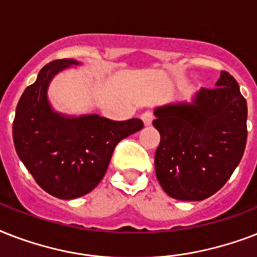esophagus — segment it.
Returning <instances> with one entry per match:
<instances>
[{
    "instance_id": "esophagus-1",
    "label": "esophagus",
    "mask_w": 257,
    "mask_h": 257,
    "mask_svg": "<svg viewBox=\"0 0 257 257\" xmlns=\"http://www.w3.org/2000/svg\"><path fill=\"white\" fill-rule=\"evenodd\" d=\"M141 120H143V122H144L145 126H149V125L152 124V121H153L152 113H151V112H144V113H143V114H141Z\"/></svg>"
}]
</instances>
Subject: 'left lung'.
I'll use <instances>...</instances> for the list:
<instances>
[{
    "label": "left lung",
    "mask_w": 257,
    "mask_h": 257,
    "mask_svg": "<svg viewBox=\"0 0 257 257\" xmlns=\"http://www.w3.org/2000/svg\"><path fill=\"white\" fill-rule=\"evenodd\" d=\"M160 132L155 171L167 195L200 201L231 177L247 144V101L231 74L221 72L215 89L201 88L191 101L153 110Z\"/></svg>",
    "instance_id": "obj_1"
}]
</instances>
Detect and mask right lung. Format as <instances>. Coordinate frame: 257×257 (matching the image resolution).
<instances>
[{"label":"right lung","mask_w":257,"mask_h":257,"mask_svg":"<svg viewBox=\"0 0 257 257\" xmlns=\"http://www.w3.org/2000/svg\"><path fill=\"white\" fill-rule=\"evenodd\" d=\"M81 65L57 60L40 70L22 93L13 121L14 148L37 184L49 195L70 200L94 189L116 145L143 129L139 118L113 121L98 114L70 116L54 110L48 89L60 72Z\"/></svg>","instance_id":"add662e5"}]
</instances>
